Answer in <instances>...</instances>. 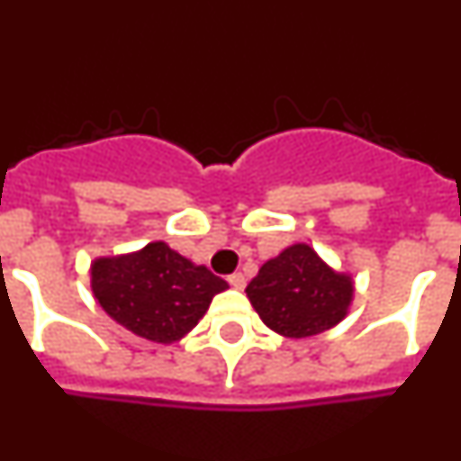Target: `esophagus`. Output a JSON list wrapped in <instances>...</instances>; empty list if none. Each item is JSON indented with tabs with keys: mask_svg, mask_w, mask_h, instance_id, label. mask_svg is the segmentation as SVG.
<instances>
[{
	"mask_svg": "<svg viewBox=\"0 0 461 461\" xmlns=\"http://www.w3.org/2000/svg\"><path fill=\"white\" fill-rule=\"evenodd\" d=\"M228 284L233 288H238V291H242V288L247 286V279H244L242 272H233V275L228 276Z\"/></svg>",
	"mask_w": 461,
	"mask_h": 461,
	"instance_id": "esophagus-1",
	"label": "esophagus"
}]
</instances>
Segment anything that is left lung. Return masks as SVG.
<instances>
[{
    "label": "left lung",
    "mask_w": 461,
    "mask_h": 461,
    "mask_svg": "<svg viewBox=\"0 0 461 461\" xmlns=\"http://www.w3.org/2000/svg\"><path fill=\"white\" fill-rule=\"evenodd\" d=\"M356 286L353 276L330 267L309 244H291L263 263L247 286L260 321L288 339L321 335L346 319Z\"/></svg>",
    "instance_id": "1"
}]
</instances>
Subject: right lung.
I'll return each instance as SVG.
<instances>
[{"label": "right lung", "mask_w": 461, "mask_h": 461, "mask_svg": "<svg viewBox=\"0 0 461 461\" xmlns=\"http://www.w3.org/2000/svg\"><path fill=\"white\" fill-rule=\"evenodd\" d=\"M92 293L110 319L154 344L189 335L228 284L166 242L92 260Z\"/></svg>", "instance_id": "right-lung-1"}]
</instances>
